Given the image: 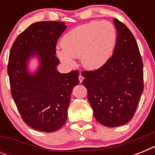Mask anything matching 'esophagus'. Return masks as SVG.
Segmentation results:
<instances>
[{
    "label": "esophagus",
    "mask_w": 155,
    "mask_h": 155,
    "mask_svg": "<svg viewBox=\"0 0 155 155\" xmlns=\"http://www.w3.org/2000/svg\"><path fill=\"white\" fill-rule=\"evenodd\" d=\"M78 79H79V81H80V83H81V82L83 81V80H84V78L81 76V74H80V75H79Z\"/></svg>",
    "instance_id": "obj_1"
}]
</instances>
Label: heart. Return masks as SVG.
<instances>
[{
	"label": "heart",
	"instance_id": "obj_1",
	"mask_svg": "<svg viewBox=\"0 0 155 155\" xmlns=\"http://www.w3.org/2000/svg\"><path fill=\"white\" fill-rule=\"evenodd\" d=\"M116 40V31L112 23L91 21L66 33L61 39L62 48L57 49V55L69 65L74 64V58L81 57L84 68L96 70L109 61Z\"/></svg>",
	"mask_w": 155,
	"mask_h": 155
}]
</instances>
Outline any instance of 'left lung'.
I'll return each instance as SVG.
<instances>
[{
	"label": "left lung",
	"instance_id": "left-lung-1",
	"mask_svg": "<svg viewBox=\"0 0 155 155\" xmlns=\"http://www.w3.org/2000/svg\"><path fill=\"white\" fill-rule=\"evenodd\" d=\"M114 24L117 38L113 56L98 69L81 72L94 118L109 127L133 118L143 91V61L136 39L118 19Z\"/></svg>",
	"mask_w": 155,
	"mask_h": 155
}]
</instances>
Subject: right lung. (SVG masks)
I'll list each match as a JSON object with an SVG mask.
<instances>
[{
	"mask_svg": "<svg viewBox=\"0 0 155 155\" xmlns=\"http://www.w3.org/2000/svg\"><path fill=\"white\" fill-rule=\"evenodd\" d=\"M66 28L61 21L33 23L16 38L9 54L12 98L23 121L38 131L54 132L65 124L72 89L79 84L78 71L61 74L56 68L60 64L56 46ZM34 55L40 57L41 66L31 75L27 63Z\"/></svg>",
	"mask_w": 155,
	"mask_h": 155,
	"instance_id": "1",
	"label": "right lung"
}]
</instances>
